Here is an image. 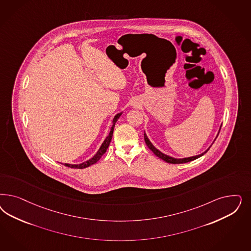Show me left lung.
Wrapping results in <instances>:
<instances>
[{
    "mask_svg": "<svg viewBox=\"0 0 251 251\" xmlns=\"http://www.w3.org/2000/svg\"><path fill=\"white\" fill-rule=\"evenodd\" d=\"M221 127H222V125L220 126V128H219L218 134H217V136H216V138L215 139L217 138L219 135V132H220V130H221ZM144 139H145L146 144L147 146L149 147V149L153 152L157 157H159V158H161L162 160H163L164 162H168V163H186V162H191V161H194L196 159H198V158H200V157H201L202 155L206 153L209 150H210V147L211 145L213 144V142L215 141V139L213 140V142L211 143V145L204 151L202 153L199 154V155H196V156H191V157H187V158H174V157H171L169 155H167V154L162 153L161 151H159L158 149H156L155 148V146L151 142V140L149 139L148 138V136H147V134H146L145 131H144Z\"/></svg>",
    "mask_w": 251,
    "mask_h": 251,
    "instance_id": "left-lung-1",
    "label": "left lung"
}]
</instances>
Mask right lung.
<instances>
[{
	"label": "right lung",
	"mask_w": 251,
	"mask_h": 251,
	"mask_svg": "<svg viewBox=\"0 0 251 251\" xmlns=\"http://www.w3.org/2000/svg\"><path fill=\"white\" fill-rule=\"evenodd\" d=\"M122 113H118L117 114H115L114 115V117H113V126H112V127H111V130H110V132H109V135L106 137L105 139L103 140V142H102V144L100 145V149L98 150L96 154L93 156V157H91L89 160L88 161H86V162H81V163H78V164H71V163H64L65 165H66L67 167H70V168H77V169H83V168H86V167H89L90 165H92V164H94V163H96V162L101 158V156L103 155V154L105 153L106 151H107V149H108V147L110 145V143H111V140H112V138H113V128H114V126H115V123L117 122V120L119 119V117L121 116Z\"/></svg>",
	"instance_id": "obj_1"
}]
</instances>
